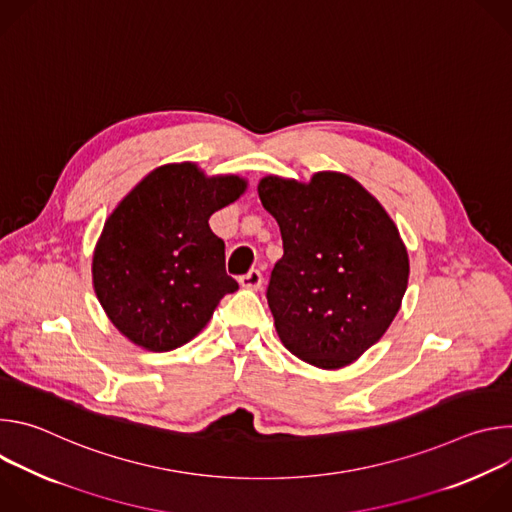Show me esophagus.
Returning <instances> with one entry per match:
<instances>
[{"mask_svg": "<svg viewBox=\"0 0 512 512\" xmlns=\"http://www.w3.org/2000/svg\"><path fill=\"white\" fill-rule=\"evenodd\" d=\"M239 283L247 289H259L261 283H263V273L259 269H251V271H247L245 275L239 277Z\"/></svg>", "mask_w": 512, "mask_h": 512, "instance_id": "34e87169", "label": "esophagus"}]
</instances>
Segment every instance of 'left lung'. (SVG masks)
I'll return each instance as SVG.
<instances>
[{
	"mask_svg": "<svg viewBox=\"0 0 512 512\" xmlns=\"http://www.w3.org/2000/svg\"><path fill=\"white\" fill-rule=\"evenodd\" d=\"M259 198L283 241L267 285L283 346L314 367H346L401 308L409 257L395 223L338 172H318L310 184L267 176Z\"/></svg>",
	"mask_w": 512,
	"mask_h": 512,
	"instance_id": "obj_1",
	"label": "left lung"
}]
</instances>
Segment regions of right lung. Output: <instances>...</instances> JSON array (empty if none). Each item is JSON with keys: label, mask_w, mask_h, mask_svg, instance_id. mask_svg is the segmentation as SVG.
Listing matches in <instances>:
<instances>
[{"label": "right lung", "mask_w": 512, "mask_h": 512, "mask_svg": "<svg viewBox=\"0 0 512 512\" xmlns=\"http://www.w3.org/2000/svg\"><path fill=\"white\" fill-rule=\"evenodd\" d=\"M245 188L239 176L206 178L184 162L154 170L119 202L93 255V283L123 336L154 352L174 350L239 289L208 218Z\"/></svg>", "instance_id": "obj_1"}]
</instances>
